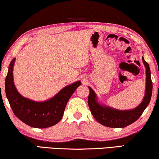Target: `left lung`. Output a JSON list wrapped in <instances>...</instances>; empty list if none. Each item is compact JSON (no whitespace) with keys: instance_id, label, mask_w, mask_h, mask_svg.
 <instances>
[{"instance_id":"8db88e82","label":"left lung","mask_w":159,"mask_h":159,"mask_svg":"<svg viewBox=\"0 0 159 159\" xmlns=\"http://www.w3.org/2000/svg\"><path fill=\"white\" fill-rule=\"evenodd\" d=\"M142 61L146 68V90L142 102L134 109L121 111L108 106L101 105L97 101V97L94 91L89 87V95L88 104L91 113L98 123L104 126L114 128L125 127L133 123L142 116L145 108L150 102L152 94V82L149 64L142 57Z\"/></svg>"}]
</instances>
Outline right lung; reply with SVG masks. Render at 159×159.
Masks as SVG:
<instances>
[{
	"mask_svg": "<svg viewBox=\"0 0 159 159\" xmlns=\"http://www.w3.org/2000/svg\"><path fill=\"white\" fill-rule=\"evenodd\" d=\"M15 61V58L10 62L5 82L6 97L14 114L21 121L32 127L46 128L55 125L62 119L67 101L81 85V82L66 86L47 101H32L22 97L15 87L13 81Z\"/></svg>",
	"mask_w": 159,
	"mask_h": 159,
	"instance_id": "right-lung-1",
	"label": "right lung"
}]
</instances>
